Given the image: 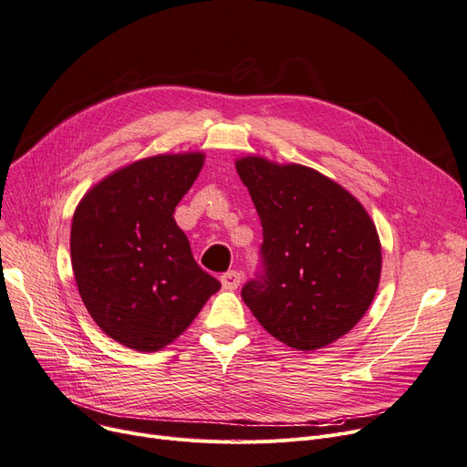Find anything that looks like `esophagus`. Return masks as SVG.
Listing matches in <instances>:
<instances>
[{
  "instance_id": "1",
  "label": "esophagus",
  "mask_w": 467,
  "mask_h": 467,
  "mask_svg": "<svg viewBox=\"0 0 467 467\" xmlns=\"http://www.w3.org/2000/svg\"><path fill=\"white\" fill-rule=\"evenodd\" d=\"M220 282H222V287H223V289L234 291V289H237L239 284H241V274L235 272V270H230V272L220 275Z\"/></svg>"
}]
</instances>
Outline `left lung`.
<instances>
[{
  "label": "left lung",
  "instance_id": "obj_1",
  "mask_svg": "<svg viewBox=\"0 0 467 467\" xmlns=\"http://www.w3.org/2000/svg\"><path fill=\"white\" fill-rule=\"evenodd\" d=\"M263 223L265 275L241 296L272 337L324 348L357 326L381 277L374 220L343 185L303 164L235 161Z\"/></svg>",
  "mask_w": 467,
  "mask_h": 467
}]
</instances>
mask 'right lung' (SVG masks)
<instances>
[{
  "label": "right lung",
  "instance_id": "right-lung-1",
  "mask_svg": "<svg viewBox=\"0 0 467 467\" xmlns=\"http://www.w3.org/2000/svg\"><path fill=\"white\" fill-rule=\"evenodd\" d=\"M202 164L201 151L134 161L93 185L74 211L70 263L82 303L128 348L171 345L220 289L174 220Z\"/></svg>",
  "mask_w": 467,
  "mask_h": 467
}]
</instances>
